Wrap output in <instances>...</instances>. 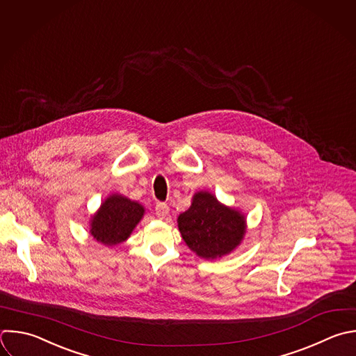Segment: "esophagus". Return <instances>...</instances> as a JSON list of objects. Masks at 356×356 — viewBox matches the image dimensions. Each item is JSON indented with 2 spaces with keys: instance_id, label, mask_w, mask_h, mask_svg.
Segmentation results:
<instances>
[{
  "instance_id": "esophagus-1",
  "label": "esophagus",
  "mask_w": 356,
  "mask_h": 356,
  "mask_svg": "<svg viewBox=\"0 0 356 356\" xmlns=\"http://www.w3.org/2000/svg\"><path fill=\"white\" fill-rule=\"evenodd\" d=\"M168 211H170V209H168V204H167V203L159 202V203L156 204V214H157L159 218H165V217L168 216Z\"/></svg>"
}]
</instances>
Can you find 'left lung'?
Masks as SVG:
<instances>
[{
	"mask_svg": "<svg viewBox=\"0 0 356 356\" xmlns=\"http://www.w3.org/2000/svg\"><path fill=\"white\" fill-rule=\"evenodd\" d=\"M178 228L197 256L216 259L239 245L245 234V218L239 211L220 204L209 192H199L192 206L179 214Z\"/></svg>",
	"mask_w": 356,
	"mask_h": 356,
	"instance_id": "left-lung-1",
	"label": "left lung"
}]
</instances>
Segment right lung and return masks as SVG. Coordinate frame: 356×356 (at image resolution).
Segmentation results:
<instances>
[{"label": "right lung", "instance_id": "right-lung-1", "mask_svg": "<svg viewBox=\"0 0 356 356\" xmlns=\"http://www.w3.org/2000/svg\"><path fill=\"white\" fill-rule=\"evenodd\" d=\"M145 209L121 195L110 196L92 221V235L104 245L124 242L143 217Z\"/></svg>", "mask_w": 356, "mask_h": 356}]
</instances>
